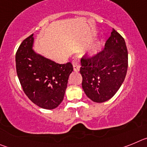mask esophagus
I'll list each match as a JSON object with an SVG mask.
<instances>
[{
    "mask_svg": "<svg viewBox=\"0 0 147 147\" xmlns=\"http://www.w3.org/2000/svg\"><path fill=\"white\" fill-rule=\"evenodd\" d=\"M74 70L75 71H79L80 68V57H76L72 62Z\"/></svg>",
    "mask_w": 147,
    "mask_h": 147,
    "instance_id": "obj_1",
    "label": "esophagus"
}]
</instances>
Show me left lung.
I'll return each instance as SVG.
<instances>
[{"label":"left lung","mask_w":147,"mask_h":147,"mask_svg":"<svg viewBox=\"0 0 147 147\" xmlns=\"http://www.w3.org/2000/svg\"><path fill=\"white\" fill-rule=\"evenodd\" d=\"M82 86L95 102L112 98L124 81L128 67V53L124 39L113 28L102 51L81 59Z\"/></svg>","instance_id":"obj_1"}]
</instances>
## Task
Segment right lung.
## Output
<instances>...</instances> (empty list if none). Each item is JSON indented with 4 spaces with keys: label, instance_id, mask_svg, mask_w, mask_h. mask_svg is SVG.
Listing matches in <instances>:
<instances>
[{
    "label": "right lung",
    "instance_id": "1",
    "mask_svg": "<svg viewBox=\"0 0 147 147\" xmlns=\"http://www.w3.org/2000/svg\"><path fill=\"white\" fill-rule=\"evenodd\" d=\"M33 35L23 40L17 51V74L28 98L39 107L51 110L63 100L73 65L70 62L56 63L36 54L32 49Z\"/></svg>",
    "mask_w": 147,
    "mask_h": 147
}]
</instances>
